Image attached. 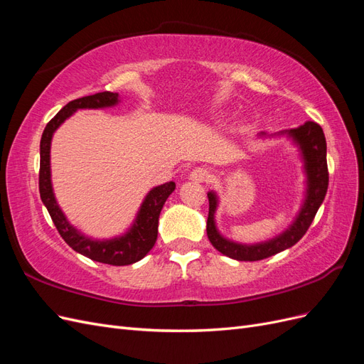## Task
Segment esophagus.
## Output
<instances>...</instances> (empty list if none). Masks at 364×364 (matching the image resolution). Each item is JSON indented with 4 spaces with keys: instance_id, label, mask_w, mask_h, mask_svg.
I'll return each instance as SVG.
<instances>
[{
    "instance_id": "obj_1",
    "label": "esophagus",
    "mask_w": 364,
    "mask_h": 364,
    "mask_svg": "<svg viewBox=\"0 0 364 364\" xmlns=\"http://www.w3.org/2000/svg\"><path fill=\"white\" fill-rule=\"evenodd\" d=\"M208 178H209L208 170H205V168H202V167H197V168H194V170L190 173V179L194 181V182H199V183L206 182Z\"/></svg>"
}]
</instances>
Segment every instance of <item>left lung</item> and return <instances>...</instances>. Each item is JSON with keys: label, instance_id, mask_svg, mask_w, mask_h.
Masks as SVG:
<instances>
[{"label": "left lung", "instance_id": "1", "mask_svg": "<svg viewBox=\"0 0 364 364\" xmlns=\"http://www.w3.org/2000/svg\"><path fill=\"white\" fill-rule=\"evenodd\" d=\"M287 136L299 150L302 159V168L305 174V194L294 220L289 228L282 230L277 237L261 243H238L220 234L215 223V213L218 208V196L215 191L208 193L209 213L206 220V234L211 245L222 252L223 255L237 261H259L294 246L313 223L317 209L321 208L326 190H328V165H326V141L322 127L314 121H306L305 124L281 130L278 134H266L261 132L258 138Z\"/></svg>", "mask_w": 364, "mask_h": 364}]
</instances>
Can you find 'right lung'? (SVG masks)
Listing matches in <instances>:
<instances>
[{"label":"right lung","instance_id":"obj_1","mask_svg":"<svg viewBox=\"0 0 364 364\" xmlns=\"http://www.w3.org/2000/svg\"><path fill=\"white\" fill-rule=\"evenodd\" d=\"M119 103V95L114 92H97L77 98L63 106L43 130L41 138V168H39V193L42 203L46 205L54 226L58 228L60 237L70 247L80 255L97 262L111 264V266H129L144 258L155 246L158 238L159 214L168 196L174 191V182H165L151 188L142 200L136 217L124 234L112 238H91L80 232L70 223L67 215L60 209L51 183V139L65 119H68L79 109H105Z\"/></svg>","mask_w":364,"mask_h":364}]
</instances>
